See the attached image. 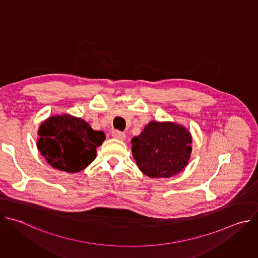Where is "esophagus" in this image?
<instances>
[{"label": "esophagus", "mask_w": 258, "mask_h": 258, "mask_svg": "<svg viewBox=\"0 0 258 258\" xmlns=\"http://www.w3.org/2000/svg\"><path fill=\"white\" fill-rule=\"evenodd\" d=\"M112 137L116 140H120V141H123L125 139V134L122 133V132H119V131H113L112 132Z\"/></svg>", "instance_id": "1"}]
</instances>
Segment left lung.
<instances>
[{
	"instance_id": "8db88e82",
	"label": "left lung",
	"mask_w": 258,
	"mask_h": 258,
	"mask_svg": "<svg viewBox=\"0 0 258 258\" xmlns=\"http://www.w3.org/2000/svg\"><path fill=\"white\" fill-rule=\"evenodd\" d=\"M192 135L181 124L152 120L132 139V153L139 169L151 178L171 177L188 164Z\"/></svg>"
}]
</instances>
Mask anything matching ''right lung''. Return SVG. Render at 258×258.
<instances>
[{"mask_svg":"<svg viewBox=\"0 0 258 258\" xmlns=\"http://www.w3.org/2000/svg\"><path fill=\"white\" fill-rule=\"evenodd\" d=\"M36 147L54 168L76 173L89 166L97 156V147L105 141L102 131H94L81 117L52 115L38 131Z\"/></svg>","mask_w":258,"mask_h":258,"instance_id":"right-lung-1","label":"right lung"}]
</instances>
